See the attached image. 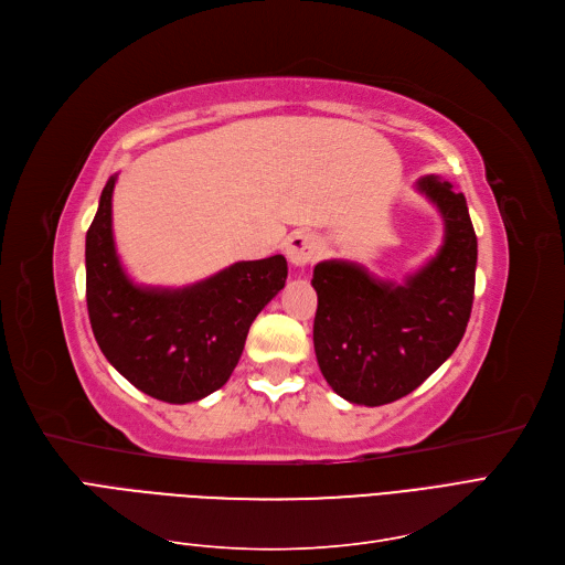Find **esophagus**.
Listing matches in <instances>:
<instances>
[{
	"instance_id": "esophagus-1",
	"label": "esophagus",
	"mask_w": 565,
	"mask_h": 565,
	"mask_svg": "<svg viewBox=\"0 0 565 565\" xmlns=\"http://www.w3.org/2000/svg\"><path fill=\"white\" fill-rule=\"evenodd\" d=\"M284 248H286L288 260L294 263V265H298V267H302V265L319 258L321 242H319L317 235L307 233V230H298V233H290L288 235Z\"/></svg>"
}]
</instances>
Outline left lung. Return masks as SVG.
Listing matches in <instances>:
<instances>
[{"instance_id": "1", "label": "left lung", "mask_w": 565, "mask_h": 565, "mask_svg": "<svg viewBox=\"0 0 565 565\" xmlns=\"http://www.w3.org/2000/svg\"><path fill=\"white\" fill-rule=\"evenodd\" d=\"M416 191L443 214L445 242L403 284L349 260L315 267L317 361L330 388L349 403L380 407L422 386L470 321L477 237L466 198L440 177H422Z\"/></svg>"}]
</instances>
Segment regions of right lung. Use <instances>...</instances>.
Returning <instances> with one entry per match:
<instances>
[{"instance_id":"right-lung-1","label":"right lung","mask_w":565,"mask_h":565,"mask_svg":"<svg viewBox=\"0 0 565 565\" xmlns=\"http://www.w3.org/2000/svg\"><path fill=\"white\" fill-rule=\"evenodd\" d=\"M116 177L86 235V300L95 340L132 386L156 401H202L233 374L260 309L286 284L284 256L242 260L183 288L137 286L118 260L111 227Z\"/></svg>"}]
</instances>
